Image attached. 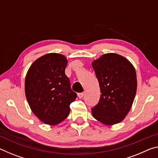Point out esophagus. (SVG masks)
I'll return each instance as SVG.
<instances>
[{
  "mask_svg": "<svg viewBox=\"0 0 158 158\" xmlns=\"http://www.w3.org/2000/svg\"><path fill=\"white\" fill-rule=\"evenodd\" d=\"M77 95H78V98L79 99H81L83 97H84V93H79L77 94Z\"/></svg>",
  "mask_w": 158,
  "mask_h": 158,
  "instance_id": "esophagus-1",
  "label": "esophagus"
}]
</instances>
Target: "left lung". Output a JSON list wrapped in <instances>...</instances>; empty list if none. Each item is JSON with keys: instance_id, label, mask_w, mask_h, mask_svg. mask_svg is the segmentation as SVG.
I'll use <instances>...</instances> for the list:
<instances>
[{"instance_id": "8db88e82", "label": "left lung", "mask_w": 158, "mask_h": 158, "mask_svg": "<svg viewBox=\"0 0 158 158\" xmlns=\"http://www.w3.org/2000/svg\"><path fill=\"white\" fill-rule=\"evenodd\" d=\"M100 98L92 110L96 120L106 125L121 122L132 107L137 92L135 69L127 58L114 53L93 60Z\"/></svg>"}]
</instances>
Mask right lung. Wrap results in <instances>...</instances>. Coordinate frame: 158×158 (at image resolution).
Returning a JSON list of instances; mask_svg holds the SVG:
<instances>
[{"label":"right lung","mask_w":158,"mask_h":158,"mask_svg":"<svg viewBox=\"0 0 158 158\" xmlns=\"http://www.w3.org/2000/svg\"><path fill=\"white\" fill-rule=\"evenodd\" d=\"M68 60L62 54L50 53L37 58L28 69L25 93L33 113L45 124L56 125L69 114L75 100L70 82L65 75Z\"/></svg>","instance_id":"obj_1"}]
</instances>
